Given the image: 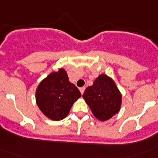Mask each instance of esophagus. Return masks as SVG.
Returning a JSON list of instances; mask_svg holds the SVG:
<instances>
[{"label": "esophagus", "instance_id": "34e87169", "mask_svg": "<svg viewBox=\"0 0 158 158\" xmlns=\"http://www.w3.org/2000/svg\"><path fill=\"white\" fill-rule=\"evenodd\" d=\"M79 89H80L81 93V94H83L84 92H85V87H81V88H80Z\"/></svg>", "mask_w": 158, "mask_h": 158}]
</instances>
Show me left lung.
<instances>
[{
    "instance_id": "obj_1",
    "label": "left lung",
    "mask_w": 158,
    "mask_h": 158,
    "mask_svg": "<svg viewBox=\"0 0 158 158\" xmlns=\"http://www.w3.org/2000/svg\"><path fill=\"white\" fill-rule=\"evenodd\" d=\"M93 115L99 120L105 121L116 114L120 108L121 94L115 82L107 75H100L83 94Z\"/></svg>"
}]
</instances>
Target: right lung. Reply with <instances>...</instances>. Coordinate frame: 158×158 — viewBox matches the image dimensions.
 <instances>
[{
    "instance_id": "right-lung-1",
    "label": "right lung",
    "mask_w": 158,
    "mask_h": 158,
    "mask_svg": "<svg viewBox=\"0 0 158 158\" xmlns=\"http://www.w3.org/2000/svg\"><path fill=\"white\" fill-rule=\"evenodd\" d=\"M81 96L79 89L69 81L63 69L53 72L39 85L35 98L42 112L52 120L63 119Z\"/></svg>"
}]
</instances>
